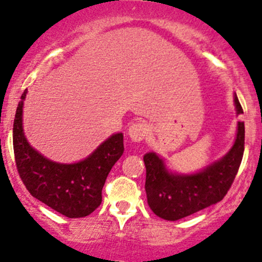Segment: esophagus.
Segmentation results:
<instances>
[{
  "label": "esophagus",
  "mask_w": 262,
  "mask_h": 262,
  "mask_svg": "<svg viewBox=\"0 0 262 262\" xmlns=\"http://www.w3.org/2000/svg\"><path fill=\"white\" fill-rule=\"evenodd\" d=\"M147 134H148V128L144 123L133 124L128 130V136L130 137V139L136 143L142 142V140L147 137Z\"/></svg>",
  "instance_id": "34e87169"
}]
</instances>
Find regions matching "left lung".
<instances>
[{"instance_id": "obj_1", "label": "left lung", "mask_w": 262, "mask_h": 262, "mask_svg": "<svg viewBox=\"0 0 262 262\" xmlns=\"http://www.w3.org/2000/svg\"><path fill=\"white\" fill-rule=\"evenodd\" d=\"M237 114L244 110L235 94ZM245 149V124L238 122L237 136L224 158L194 174L170 173L163 159L150 152L144 156L145 192L150 210L161 219L177 221L220 202L233 183Z\"/></svg>"}]
</instances>
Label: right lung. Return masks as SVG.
<instances>
[{
    "mask_svg": "<svg viewBox=\"0 0 262 262\" xmlns=\"http://www.w3.org/2000/svg\"><path fill=\"white\" fill-rule=\"evenodd\" d=\"M21 95L13 122V153L22 182L32 197L69 219L85 217L101 203V189L110 169L124 152L123 134H113L84 161L62 164L49 161L25 138Z\"/></svg>",
    "mask_w": 262,
    "mask_h": 262,
    "instance_id": "obj_1",
    "label": "right lung"
}]
</instances>
